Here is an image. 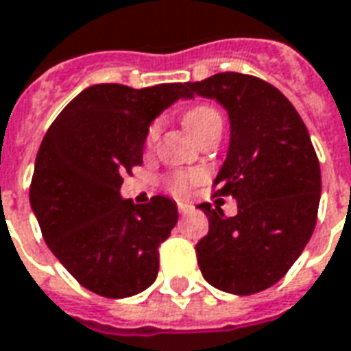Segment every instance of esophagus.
Here are the masks:
<instances>
[{"label": "esophagus", "mask_w": 351, "mask_h": 351, "mask_svg": "<svg viewBox=\"0 0 351 351\" xmlns=\"http://www.w3.org/2000/svg\"><path fill=\"white\" fill-rule=\"evenodd\" d=\"M178 210H180L181 216H185V214H191V212H193V206L187 204V202H178Z\"/></svg>", "instance_id": "esophagus-1"}]
</instances>
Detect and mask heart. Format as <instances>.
<instances>
[{
  "label": "heart",
  "mask_w": 351,
  "mask_h": 351,
  "mask_svg": "<svg viewBox=\"0 0 351 351\" xmlns=\"http://www.w3.org/2000/svg\"><path fill=\"white\" fill-rule=\"evenodd\" d=\"M183 122H185L187 130H189L191 134L195 135L197 139L204 137V135L210 134V132H214V130H219V132H221V116H219V112H217L214 106L210 105H197L193 106V108H189V110L185 112V116H183ZM156 135H158V122H154V124L149 128V132H147V139H145L147 147H152ZM197 181H199V176H197V173L180 171V173H171L170 178L166 180V183H168V189L173 191V193H185V191L191 189Z\"/></svg>",
  "instance_id": "heart-1"
}]
</instances>
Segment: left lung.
<instances>
[{
  "instance_id": "8db88e82",
  "label": "left lung",
  "mask_w": 351,
  "mask_h": 351,
  "mask_svg": "<svg viewBox=\"0 0 351 351\" xmlns=\"http://www.w3.org/2000/svg\"><path fill=\"white\" fill-rule=\"evenodd\" d=\"M191 93L216 99L231 139L214 187L237 199V216L202 202L208 233L195 250L202 277L219 291L248 296L282 279L317 221L321 170L308 128L279 89L248 74L219 72L191 82Z\"/></svg>"
}]
</instances>
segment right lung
Listing matches in <instances>:
<instances>
[{
    "label": "right lung",
    "instance_id": "add662e5",
    "mask_svg": "<svg viewBox=\"0 0 351 351\" xmlns=\"http://www.w3.org/2000/svg\"><path fill=\"white\" fill-rule=\"evenodd\" d=\"M193 97L187 84L84 89L49 125L36 156L30 204L43 241L69 273L105 298H128L158 275V248L178 223V206L120 197L124 173L143 164L149 125Z\"/></svg>",
    "mask_w": 351,
    "mask_h": 351
}]
</instances>
